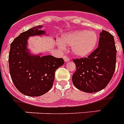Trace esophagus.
I'll return each mask as SVG.
<instances>
[{"instance_id":"34e87169","label":"esophagus","mask_w":124,"mask_h":124,"mask_svg":"<svg viewBox=\"0 0 124 124\" xmlns=\"http://www.w3.org/2000/svg\"><path fill=\"white\" fill-rule=\"evenodd\" d=\"M63 59H64L65 62H68L69 61V60H70L69 57H67V56H64V57H63Z\"/></svg>"}]
</instances>
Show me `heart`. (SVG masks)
<instances>
[{"label":"heart","instance_id":"heart-1","mask_svg":"<svg viewBox=\"0 0 124 124\" xmlns=\"http://www.w3.org/2000/svg\"><path fill=\"white\" fill-rule=\"evenodd\" d=\"M97 34L93 31L74 30L64 34L61 40L60 48L71 46L73 55L84 58L91 54L96 47Z\"/></svg>","mask_w":124,"mask_h":124}]
</instances>
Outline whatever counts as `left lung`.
I'll return each mask as SVG.
<instances>
[{"instance_id": "obj_1", "label": "left lung", "mask_w": 124, "mask_h": 124, "mask_svg": "<svg viewBox=\"0 0 124 124\" xmlns=\"http://www.w3.org/2000/svg\"><path fill=\"white\" fill-rule=\"evenodd\" d=\"M116 50L114 38L107 31L100 33L98 48L87 58L73 59L76 70L72 83L79 90L93 93L105 88L115 69Z\"/></svg>"}]
</instances>
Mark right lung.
Returning <instances> with one entry per match:
<instances>
[{
	"mask_svg": "<svg viewBox=\"0 0 124 124\" xmlns=\"http://www.w3.org/2000/svg\"><path fill=\"white\" fill-rule=\"evenodd\" d=\"M43 26L32 27L20 34L11 44L9 65L10 75L16 88L27 96H41L53 86L55 71L64 64L63 59L52 55L33 54L28 39L33 36L49 35L41 31Z\"/></svg>",
	"mask_w": 124,
	"mask_h": 124,
	"instance_id": "obj_1",
	"label": "right lung"
}]
</instances>
